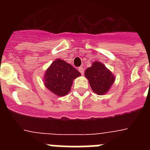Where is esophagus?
<instances>
[{
	"instance_id": "obj_1",
	"label": "esophagus",
	"mask_w": 150,
	"mask_h": 150,
	"mask_svg": "<svg viewBox=\"0 0 150 150\" xmlns=\"http://www.w3.org/2000/svg\"><path fill=\"white\" fill-rule=\"evenodd\" d=\"M79 71L80 73H81L82 74H84V71H84V68H83V67H79Z\"/></svg>"
}]
</instances>
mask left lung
Instances as JSON below:
<instances>
[{
    "label": "left lung",
    "instance_id": "8db88e82",
    "mask_svg": "<svg viewBox=\"0 0 150 150\" xmlns=\"http://www.w3.org/2000/svg\"><path fill=\"white\" fill-rule=\"evenodd\" d=\"M85 76L88 79L91 89L97 95H104L115 81V76L103 64L95 62L86 70Z\"/></svg>",
    "mask_w": 150,
    "mask_h": 150
}]
</instances>
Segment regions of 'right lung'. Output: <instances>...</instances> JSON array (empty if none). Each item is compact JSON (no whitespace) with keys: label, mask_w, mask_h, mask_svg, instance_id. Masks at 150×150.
I'll use <instances>...</instances> for the list:
<instances>
[{"label":"right lung","mask_w":150,"mask_h":150,"mask_svg":"<svg viewBox=\"0 0 150 150\" xmlns=\"http://www.w3.org/2000/svg\"><path fill=\"white\" fill-rule=\"evenodd\" d=\"M80 75L71 64L58 59L46 70L43 78L44 85L55 95L64 96L71 91L74 79Z\"/></svg>","instance_id":"1"}]
</instances>
